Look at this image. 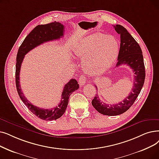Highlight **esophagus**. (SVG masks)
<instances>
[{
    "mask_svg": "<svg viewBox=\"0 0 159 159\" xmlns=\"http://www.w3.org/2000/svg\"><path fill=\"white\" fill-rule=\"evenodd\" d=\"M86 77H85L84 75H82L79 77V83L80 84V86H83L86 84Z\"/></svg>",
    "mask_w": 159,
    "mask_h": 159,
    "instance_id": "esophagus-1",
    "label": "esophagus"
}]
</instances>
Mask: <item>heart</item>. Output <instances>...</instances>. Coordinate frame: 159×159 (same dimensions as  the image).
Segmentation results:
<instances>
[{
  "instance_id": "heart-1",
  "label": "heart",
  "mask_w": 159,
  "mask_h": 159,
  "mask_svg": "<svg viewBox=\"0 0 159 159\" xmlns=\"http://www.w3.org/2000/svg\"><path fill=\"white\" fill-rule=\"evenodd\" d=\"M119 49V43L114 36L96 33L80 40L74 52L83 59L82 64L86 72L96 75L112 66L118 57Z\"/></svg>"
}]
</instances>
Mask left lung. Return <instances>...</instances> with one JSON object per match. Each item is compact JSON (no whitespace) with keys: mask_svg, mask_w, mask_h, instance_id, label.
<instances>
[{"mask_svg":"<svg viewBox=\"0 0 159 159\" xmlns=\"http://www.w3.org/2000/svg\"><path fill=\"white\" fill-rule=\"evenodd\" d=\"M120 35V48L116 67L125 64L129 66L134 73L133 86L130 93L123 101L117 104L108 105L102 102L98 94L92 101L93 107L99 113L107 116H118L126 112L133 105L143 87L146 72L141 48L127 29L120 25L114 26ZM97 91L98 88L96 86Z\"/></svg>","mask_w":159,"mask_h":159,"instance_id":"1","label":"left lung"}]
</instances>
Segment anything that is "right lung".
I'll list each match as a JSON object with an SVG mask.
<instances>
[{"mask_svg": "<svg viewBox=\"0 0 159 159\" xmlns=\"http://www.w3.org/2000/svg\"><path fill=\"white\" fill-rule=\"evenodd\" d=\"M64 26L59 22L54 21L47 25H41L36 26L27 36L19 48L16 58V84L18 94L24 104L30 111L39 118L45 121H52L60 118L62 116L67 107L69 98L71 94L79 88L77 81L71 79L65 85L61 94L60 102L53 108L44 109L32 105L24 96L19 84V73L21 64L25 55L34 48L47 41L59 39L64 36Z\"/></svg>", "mask_w": 159, "mask_h": 159, "instance_id": "right-lung-1", "label": "right lung"}]
</instances>
